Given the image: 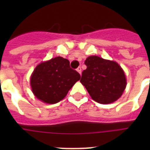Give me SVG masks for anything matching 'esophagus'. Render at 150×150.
Listing matches in <instances>:
<instances>
[{"label": "esophagus", "instance_id": "obj_1", "mask_svg": "<svg viewBox=\"0 0 150 150\" xmlns=\"http://www.w3.org/2000/svg\"><path fill=\"white\" fill-rule=\"evenodd\" d=\"M76 71H77L79 73L80 75L82 74V68H81V67H79V68H78L77 69H76Z\"/></svg>", "mask_w": 150, "mask_h": 150}]
</instances>
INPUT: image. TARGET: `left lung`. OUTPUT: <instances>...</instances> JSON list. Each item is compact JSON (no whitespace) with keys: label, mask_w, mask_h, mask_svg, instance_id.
<instances>
[{"label":"left lung","mask_w":150,"mask_h":150,"mask_svg":"<svg viewBox=\"0 0 150 150\" xmlns=\"http://www.w3.org/2000/svg\"><path fill=\"white\" fill-rule=\"evenodd\" d=\"M85 64L87 68L82 71L80 82L93 100L108 104L121 97L127 82L125 72L118 64L98 56H89Z\"/></svg>","instance_id":"1"}]
</instances>
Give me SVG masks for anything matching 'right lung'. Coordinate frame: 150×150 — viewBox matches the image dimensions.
Returning <instances> with one entry per match:
<instances>
[{
	"mask_svg": "<svg viewBox=\"0 0 150 150\" xmlns=\"http://www.w3.org/2000/svg\"><path fill=\"white\" fill-rule=\"evenodd\" d=\"M80 78L79 73L71 68L68 59L57 57L36 66L30 84L36 98L53 104L63 100Z\"/></svg>",
	"mask_w": 150,
	"mask_h": 150,
	"instance_id": "add662e5",
	"label": "right lung"
}]
</instances>
